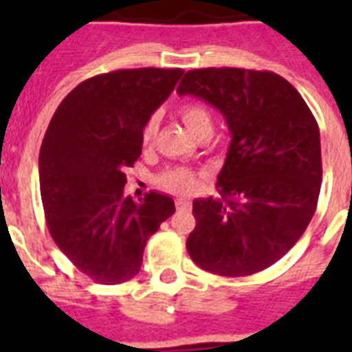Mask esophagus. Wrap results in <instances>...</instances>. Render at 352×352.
Segmentation results:
<instances>
[{
    "label": "esophagus",
    "mask_w": 352,
    "mask_h": 352,
    "mask_svg": "<svg viewBox=\"0 0 352 352\" xmlns=\"http://www.w3.org/2000/svg\"><path fill=\"white\" fill-rule=\"evenodd\" d=\"M175 206L177 210H188L192 208V201L190 199H177Z\"/></svg>",
    "instance_id": "obj_1"
}]
</instances>
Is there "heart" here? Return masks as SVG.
Masks as SVG:
<instances>
[{
    "instance_id": "b5f03b06",
    "label": "heart",
    "mask_w": 352,
    "mask_h": 352,
    "mask_svg": "<svg viewBox=\"0 0 352 352\" xmlns=\"http://www.w3.org/2000/svg\"><path fill=\"white\" fill-rule=\"evenodd\" d=\"M179 115H181L184 126L188 127V131L192 133L193 137H201L204 133L214 131V118H212V113L208 111V107L201 104V102H188V104H182L181 109H179ZM159 133V117L153 115L146 120L142 127V133H140V138H142L144 146H151ZM201 171L193 170V168H184V166H179V168H170L166 170L164 173H160L159 177V186L168 190L171 193H179V195H188L197 190L199 181H201Z\"/></svg>"
}]
</instances>
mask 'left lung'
Segmentation results:
<instances>
[{"mask_svg":"<svg viewBox=\"0 0 352 352\" xmlns=\"http://www.w3.org/2000/svg\"><path fill=\"white\" fill-rule=\"evenodd\" d=\"M225 117L230 146L217 197L195 199L186 248L195 265L226 278L279 261L316 212L320 127L283 76L237 67L193 69L177 87Z\"/></svg>","mask_w":352,"mask_h":352,"instance_id":"1","label":"left lung"}]
</instances>
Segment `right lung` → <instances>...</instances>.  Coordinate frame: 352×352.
I'll list each match as a JSON object with an SVG mask.
<instances>
[{"mask_svg":"<svg viewBox=\"0 0 352 352\" xmlns=\"http://www.w3.org/2000/svg\"><path fill=\"white\" fill-rule=\"evenodd\" d=\"M182 69H122L76 85L58 106L40 149V192L58 248L102 285L135 278L144 246L173 212L170 195H124L142 153V127Z\"/></svg>","mask_w":352,"mask_h":352,"instance_id":"right-lung-1","label":"right lung"}]
</instances>
